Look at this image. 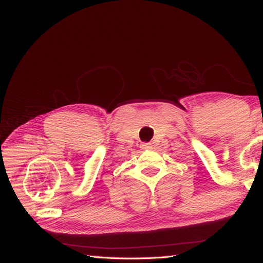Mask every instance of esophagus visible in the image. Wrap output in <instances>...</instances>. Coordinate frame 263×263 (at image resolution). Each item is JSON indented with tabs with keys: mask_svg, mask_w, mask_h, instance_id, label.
<instances>
[{
	"mask_svg": "<svg viewBox=\"0 0 263 263\" xmlns=\"http://www.w3.org/2000/svg\"><path fill=\"white\" fill-rule=\"evenodd\" d=\"M141 148L142 149H152L153 146H152V143H142Z\"/></svg>",
	"mask_w": 263,
	"mask_h": 263,
	"instance_id": "1",
	"label": "esophagus"
}]
</instances>
